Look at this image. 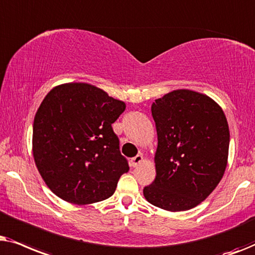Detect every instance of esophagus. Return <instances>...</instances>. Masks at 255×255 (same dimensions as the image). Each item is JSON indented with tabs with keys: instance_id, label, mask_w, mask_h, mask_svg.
Masks as SVG:
<instances>
[{
	"instance_id": "1",
	"label": "esophagus",
	"mask_w": 255,
	"mask_h": 255,
	"mask_svg": "<svg viewBox=\"0 0 255 255\" xmlns=\"http://www.w3.org/2000/svg\"><path fill=\"white\" fill-rule=\"evenodd\" d=\"M142 161H143V156H142V155H136V156H135V157H133V158L130 159V167H133V168L137 167V165L140 164Z\"/></svg>"
}]
</instances>
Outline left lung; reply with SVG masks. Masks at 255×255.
<instances>
[{"label": "left lung", "mask_w": 255, "mask_h": 255, "mask_svg": "<svg viewBox=\"0 0 255 255\" xmlns=\"http://www.w3.org/2000/svg\"><path fill=\"white\" fill-rule=\"evenodd\" d=\"M157 130L156 177L144 186L150 204L185 211L204 201L226 169L230 130L225 114L211 98L177 90L155 100Z\"/></svg>", "instance_id": "left-lung-1"}]
</instances>
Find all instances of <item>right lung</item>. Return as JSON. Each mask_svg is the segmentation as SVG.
<instances>
[{
	"label": "right lung",
	"instance_id": "add662e5",
	"mask_svg": "<svg viewBox=\"0 0 255 255\" xmlns=\"http://www.w3.org/2000/svg\"><path fill=\"white\" fill-rule=\"evenodd\" d=\"M125 110V103L88 84H64L46 94L33 120L32 151L54 195L78 205L113 195L129 170L112 128Z\"/></svg>",
	"mask_w": 255,
	"mask_h": 255
}]
</instances>
